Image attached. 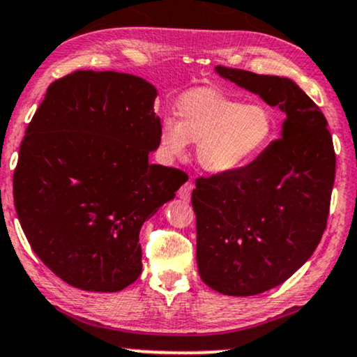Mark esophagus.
I'll use <instances>...</instances> for the list:
<instances>
[{
	"mask_svg": "<svg viewBox=\"0 0 357 357\" xmlns=\"http://www.w3.org/2000/svg\"><path fill=\"white\" fill-rule=\"evenodd\" d=\"M192 188H195V184H192L191 181L184 183L181 188H179L178 191V196L181 197L183 201H190L191 199V192H192Z\"/></svg>",
	"mask_w": 357,
	"mask_h": 357,
	"instance_id": "obj_1",
	"label": "esophagus"
}]
</instances>
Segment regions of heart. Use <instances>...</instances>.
<instances>
[{
  "label": "heart",
  "mask_w": 357,
  "mask_h": 357,
  "mask_svg": "<svg viewBox=\"0 0 357 357\" xmlns=\"http://www.w3.org/2000/svg\"><path fill=\"white\" fill-rule=\"evenodd\" d=\"M176 121L165 119L160 146L171 160L196 143V161L206 173L229 176L252 165L276 136V119L263 102H243L211 88L192 89L176 102Z\"/></svg>",
  "instance_id": "b5f03b06"
}]
</instances>
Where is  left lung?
<instances>
[{"instance_id": "8db88e82", "label": "left lung", "mask_w": 357, "mask_h": 357, "mask_svg": "<svg viewBox=\"0 0 357 357\" xmlns=\"http://www.w3.org/2000/svg\"><path fill=\"white\" fill-rule=\"evenodd\" d=\"M216 73L286 114L281 136L252 165L199 178L191 197L201 279L221 294L255 296L282 284L319 244L336 154L324 114L293 79Z\"/></svg>"}]
</instances>
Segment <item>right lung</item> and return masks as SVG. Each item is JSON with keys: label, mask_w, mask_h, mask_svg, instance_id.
<instances>
[{"label": "right lung", "mask_w": 357, "mask_h": 357, "mask_svg": "<svg viewBox=\"0 0 357 357\" xmlns=\"http://www.w3.org/2000/svg\"><path fill=\"white\" fill-rule=\"evenodd\" d=\"M156 88L135 75L75 71L50 84L13 176L20 225L64 282L116 293L141 274L139 231L186 183L149 165L160 146Z\"/></svg>", "instance_id": "add662e5"}]
</instances>
